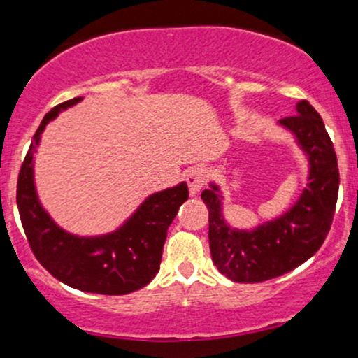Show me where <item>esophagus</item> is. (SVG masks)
Returning a JSON list of instances; mask_svg holds the SVG:
<instances>
[{"label": "esophagus", "instance_id": "34e87169", "mask_svg": "<svg viewBox=\"0 0 358 358\" xmlns=\"http://www.w3.org/2000/svg\"><path fill=\"white\" fill-rule=\"evenodd\" d=\"M187 183L188 190H190L192 195H196L207 183V173H205L203 168H192L187 173Z\"/></svg>", "mask_w": 358, "mask_h": 358}]
</instances>
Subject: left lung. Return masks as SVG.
Listing matches in <instances>:
<instances>
[{"label":"left lung","mask_w":358,"mask_h":358,"mask_svg":"<svg viewBox=\"0 0 358 358\" xmlns=\"http://www.w3.org/2000/svg\"><path fill=\"white\" fill-rule=\"evenodd\" d=\"M279 124L296 136L310 159L308 188L285 215L254 231H236L222 217L219 187L212 183L202 192L212 261L236 282H262L298 268L322 248L334 222L340 173L322 116L310 102L299 101L296 114L279 119Z\"/></svg>","instance_id":"obj_1"}]
</instances>
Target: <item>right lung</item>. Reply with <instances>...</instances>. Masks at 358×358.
I'll list each match as a JSON object with an SVG mask.
<instances>
[{"instance_id": "add662e5", "label": "right lung", "mask_w": 358, "mask_h": 358, "mask_svg": "<svg viewBox=\"0 0 358 358\" xmlns=\"http://www.w3.org/2000/svg\"><path fill=\"white\" fill-rule=\"evenodd\" d=\"M73 97L45 114L20 168L16 203L31 252L53 278L76 289L127 294L146 286L158 273L166 232L180 205L188 200L187 183L148 196L122 227L108 236L77 237L62 231L43 210L34 185V155L45 126L60 110L77 104Z\"/></svg>"}]
</instances>
